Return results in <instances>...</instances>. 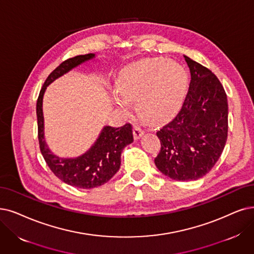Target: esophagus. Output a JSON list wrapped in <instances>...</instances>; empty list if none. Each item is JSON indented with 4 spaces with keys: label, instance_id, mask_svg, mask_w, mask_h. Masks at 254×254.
<instances>
[{
    "label": "esophagus",
    "instance_id": "esophagus-1",
    "mask_svg": "<svg viewBox=\"0 0 254 254\" xmlns=\"http://www.w3.org/2000/svg\"><path fill=\"white\" fill-rule=\"evenodd\" d=\"M144 133H145V129H144L143 127H140V126H138V125H135V126H134V137H135L136 139L140 138L141 135H143Z\"/></svg>",
    "mask_w": 254,
    "mask_h": 254
}]
</instances>
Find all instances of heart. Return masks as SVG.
<instances>
[{"mask_svg": "<svg viewBox=\"0 0 254 254\" xmlns=\"http://www.w3.org/2000/svg\"><path fill=\"white\" fill-rule=\"evenodd\" d=\"M189 83L186 68L167 58H148L125 67L113 93L115 103L123 110L136 100L139 116L157 122L175 111L185 98Z\"/></svg>", "mask_w": 254, "mask_h": 254, "instance_id": "obj_1", "label": "heart"}]
</instances>
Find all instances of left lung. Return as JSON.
Wrapping results in <instances>:
<instances>
[{"mask_svg":"<svg viewBox=\"0 0 254 254\" xmlns=\"http://www.w3.org/2000/svg\"><path fill=\"white\" fill-rule=\"evenodd\" d=\"M190 72L189 93L179 114L156 132L160 151L154 162L162 174L197 180L216 165L225 147L228 104L225 90L208 68L185 56Z\"/></svg>","mask_w":254,"mask_h":254,"instance_id":"8db88e82","label":"left lung"}]
</instances>
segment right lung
I'll return each instance as SVG.
<instances>
[{
	"label": "right lung",
	"mask_w": 254,
	"mask_h": 254,
	"mask_svg": "<svg viewBox=\"0 0 254 254\" xmlns=\"http://www.w3.org/2000/svg\"><path fill=\"white\" fill-rule=\"evenodd\" d=\"M96 59V54L79 55L65 60L49 75L37 99L36 115L38 140L42 154L51 171L66 185L89 190L102 186L115 176L121 166L123 149L133 143L132 126L126 124L115 128L104 126L95 143L83 154L76 157H60L54 154L45 139L44 95L47 87L70 70Z\"/></svg>",
	"instance_id": "1"
}]
</instances>
